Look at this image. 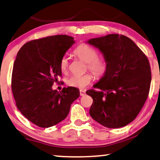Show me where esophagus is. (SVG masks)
Wrapping results in <instances>:
<instances>
[{"label":"esophagus","instance_id":"1","mask_svg":"<svg viewBox=\"0 0 160 160\" xmlns=\"http://www.w3.org/2000/svg\"><path fill=\"white\" fill-rule=\"evenodd\" d=\"M86 95V91L83 90H80V96H83Z\"/></svg>","mask_w":160,"mask_h":160}]
</instances>
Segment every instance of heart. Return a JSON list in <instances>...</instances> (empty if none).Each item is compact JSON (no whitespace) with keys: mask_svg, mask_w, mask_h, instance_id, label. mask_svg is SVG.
I'll return each instance as SVG.
<instances>
[{"mask_svg":"<svg viewBox=\"0 0 160 160\" xmlns=\"http://www.w3.org/2000/svg\"><path fill=\"white\" fill-rule=\"evenodd\" d=\"M75 55L78 59L86 63V68L93 73L96 78H101L106 74L107 63L104 59L98 58V52L96 49L88 44H81L74 51ZM69 67V59L66 56L63 57L60 61V69L65 73ZM93 79V76L89 73L81 75H73L68 78L67 83L69 86L83 88L87 86Z\"/></svg>","mask_w":160,"mask_h":160,"instance_id":"b5f03b06","label":"heart"}]
</instances>
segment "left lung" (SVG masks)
Here are the masks:
<instances>
[{"label":"left lung","mask_w":160,"mask_h":160,"mask_svg":"<svg viewBox=\"0 0 160 160\" xmlns=\"http://www.w3.org/2000/svg\"><path fill=\"white\" fill-rule=\"evenodd\" d=\"M86 42L98 48L107 63L106 74L93 85L100 91H86L93 100L90 116L106 128L124 127L135 120L148 98L150 63L126 36L110 34Z\"/></svg>","instance_id":"8db88e82"}]
</instances>
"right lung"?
Masks as SVG:
<instances>
[{
  "mask_svg": "<svg viewBox=\"0 0 160 160\" xmlns=\"http://www.w3.org/2000/svg\"><path fill=\"white\" fill-rule=\"evenodd\" d=\"M74 38L54 35L25 43L18 52L12 74V91L19 111L40 128L58 124L69 114L70 106L80 96L69 86L62 92L52 89L62 76L60 61Z\"/></svg>",
  "mask_w": 160,
  "mask_h": 160,
  "instance_id": "right-lung-1",
  "label": "right lung"
}]
</instances>
